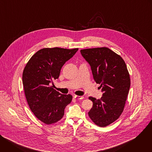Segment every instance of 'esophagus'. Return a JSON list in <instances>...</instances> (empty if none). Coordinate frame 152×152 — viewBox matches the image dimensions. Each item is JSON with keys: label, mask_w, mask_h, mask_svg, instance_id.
I'll use <instances>...</instances> for the list:
<instances>
[{"label": "esophagus", "mask_w": 152, "mask_h": 152, "mask_svg": "<svg viewBox=\"0 0 152 152\" xmlns=\"http://www.w3.org/2000/svg\"><path fill=\"white\" fill-rule=\"evenodd\" d=\"M74 97L77 100H81L84 98L83 96H75Z\"/></svg>", "instance_id": "1"}]
</instances>
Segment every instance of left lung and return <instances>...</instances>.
<instances>
[{"instance_id":"obj_1","label":"left lung","mask_w":152,"mask_h":152,"mask_svg":"<svg viewBox=\"0 0 152 152\" xmlns=\"http://www.w3.org/2000/svg\"><path fill=\"white\" fill-rule=\"evenodd\" d=\"M90 65L93 78L103 93L100 99L89 97L93 102L88 112L91 120L100 127L114 122L124 110L131 79L123 58L107 48L80 50Z\"/></svg>"}]
</instances>
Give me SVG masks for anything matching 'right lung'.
<instances>
[{
	"label": "right lung",
	"instance_id": "1",
	"mask_svg": "<svg viewBox=\"0 0 152 152\" xmlns=\"http://www.w3.org/2000/svg\"><path fill=\"white\" fill-rule=\"evenodd\" d=\"M77 50V48H59L40 49L24 69L22 82L28 105L35 116L46 124L60 120L72 100V95L62 94L50 85L58 79L64 64Z\"/></svg>",
	"mask_w": 152,
	"mask_h": 152
}]
</instances>
